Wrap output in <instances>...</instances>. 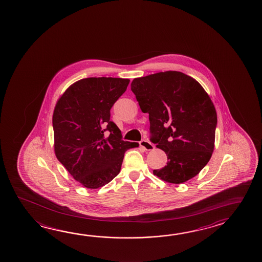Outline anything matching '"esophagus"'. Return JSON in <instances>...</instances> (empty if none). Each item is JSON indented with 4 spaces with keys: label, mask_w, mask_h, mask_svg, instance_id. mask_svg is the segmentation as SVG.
<instances>
[{
    "label": "esophagus",
    "mask_w": 262,
    "mask_h": 262,
    "mask_svg": "<svg viewBox=\"0 0 262 262\" xmlns=\"http://www.w3.org/2000/svg\"><path fill=\"white\" fill-rule=\"evenodd\" d=\"M139 145H140V147H142L146 150H152V149H154V144L150 143L147 139H142L139 142Z\"/></svg>",
    "instance_id": "34e87169"
}]
</instances>
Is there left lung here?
I'll list each match as a JSON object with an SVG mask.
<instances>
[{
    "label": "left lung",
    "instance_id": "8db88e82",
    "mask_svg": "<svg viewBox=\"0 0 262 262\" xmlns=\"http://www.w3.org/2000/svg\"><path fill=\"white\" fill-rule=\"evenodd\" d=\"M131 90L149 113L150 141L167 155V164L154 174L174 184L199 174L214 150L217 123L205 89L193 78L170 71L136 78Z\"/></svg>",
    "mask_w": 262,
    "mask_h": 262
}]
</instances>
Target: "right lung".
Segmentation results:
<instances>
[{
    "label": "right lung",
    "mask_w": 262,
    "mask_h": 262,
    "mask_svg": "<svg viewBox=\"0 0 262 262\" xmlns=\"http://www.w3.org/2000/svg\"><path fill=\"white\" fill-rule=\"evenodd\" d=\"M128 79L91 77L68 88L53 114L57 160L82 186L98 189L119 174L124 152L139 147L122 139L111 108L125 92Z\"/></svg>",
    "instance_id": "1"
}]
</instances>
